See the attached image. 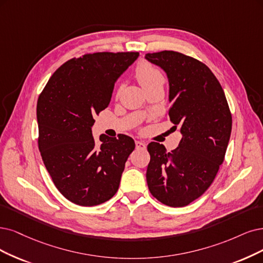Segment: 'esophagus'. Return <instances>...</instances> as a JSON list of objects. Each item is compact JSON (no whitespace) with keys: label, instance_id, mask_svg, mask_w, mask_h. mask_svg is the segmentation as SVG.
Instances as JSON below:
<instances>
[{"label":"esophagus","instance_id":"1","mask_svg":"<svg viewBox=\"0 0 263 263\" xmlns=\"http://www.w3.org/2000/svg\"><path fill=\"white\" fill-rule=\"evenodd\" d=\"M135 146H137L138 149H146V144L141 142V141L135 142Z\"/></svg>","mask_w":263,"mask_h":263}]
</instances>
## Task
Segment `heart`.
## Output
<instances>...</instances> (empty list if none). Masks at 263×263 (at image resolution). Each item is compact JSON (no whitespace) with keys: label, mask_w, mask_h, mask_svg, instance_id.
<instances>
[{"label":"heart","mask_w":263,"mask_h":263,"mask_svg":"<svg viewBox=\"0 0 263 263\" xmlns=\"http://www.w3.org/2000/svg\"><path fill=\"white\" fill-rule=\"evenodd\" d=\"M137 78L142 87L164 81L162 73L157 69L156 67H154L148 63H141L138 66Z\"/></svg>","instance_id":"b5f03b06"}]
</instances>
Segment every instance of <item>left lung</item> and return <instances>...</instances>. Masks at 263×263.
Wrapping results in <instances>:
<instances>
[{
  "label": "left lung",
  "mask_w": 263,
  "mask_h": 263,
  "mask_svg": "<svg viewBox=\"0 0 263 263\" xmlns=\"http://www.w3.org/2000/svg\"><path fill=\"white\" fill-rule=\"evenodd\" d=\"M145 60L167 74L169 117L182 134L170 153L162 144H148L147 185L164 205L183 207L215 180L229 145L232 116L221 84L205 64L173 51L146 54Z\"/></svg>",
  "instance_id": "obj_1"
}]
</instances>
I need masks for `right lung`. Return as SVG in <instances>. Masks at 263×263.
Here are the masks:
<instances>
[{
  "mask_svg": "<svg viewBox=\"0 0 263 263\" xmlns=\"http://www.w3.org/2000/svg\"><path fill=\"white\" fill-rule=\"evenodd\" d=\"M138 52L94 53L66 62L53 73L36 105L39 149L57 190L79 206L109 200L119 189L132 138L102 134L96 145L94 117L109 105L119 77Z\"/></svg>",
  "mask_w": 263,
  "mask_h": 263,
  "instance_id": "add662e5",
  "label": "right lung"
}]
</instances>
